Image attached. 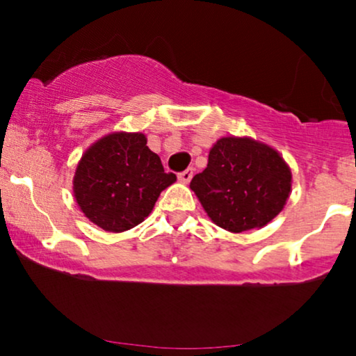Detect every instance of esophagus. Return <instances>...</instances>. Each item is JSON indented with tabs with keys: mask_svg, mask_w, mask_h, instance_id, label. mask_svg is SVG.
Segmentation results:
<instances>
[{
	"mask_svg": "<svg viewBox=\"0 0 356 356\" xmlns=\"http://www.w3.org/2000/svg\"><path fill=\"white\" fill-rule=\"evenodd\" d=\"M192 175H194V169H192V167H191V169H186V170H182V172L179 174V181L184 182V184L191 182Z\"/></svg>",
	"mask_w": 356,
	"mask_h": 356,
	"instance_id": "obj_1",
	"label": "esophagus"
}]
</instances>
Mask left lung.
<instances>
[{"mask_svg": "<svg viewBox=\"0 0 356 356\" xmlns=\"http://www.w3.org/2000/svg\"><path fill=\"white\" fill-rule=\"evenodd\" d=\"M191 189L219 227L243 232L266 226L283 211L291 191V170L271 147L251 138L224 137Z\"/></svg>", "mask_w": 356, "mask_h": 356, "instance_id": "obj_1", "label": "left lung"}]
</instances>
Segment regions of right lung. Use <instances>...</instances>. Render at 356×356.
Segmentation results:
<instances>
[{"instance_id": "1", "label": "right lung", "mask_w": 356, "mask_h": 356, "mask_svg": "<svg viewBox=\"0 0 356 356\" xmlns=\"http://www.w3.org/2000/svg\"><path fill=\"white\" fill-rule=\"evenodd\" d=\"M177 181L164 172L144 134L117 132L83 154L73 192L83 214L108 232H122L144 220L161 192Z\"/></svg>"}]
</instances>
